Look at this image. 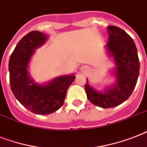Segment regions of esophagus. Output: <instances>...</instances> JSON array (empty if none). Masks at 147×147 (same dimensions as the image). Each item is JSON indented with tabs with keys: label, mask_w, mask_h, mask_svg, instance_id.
I'll return each mask as SVG.
<instances>
[{
	"label": "esophagus",
	"mask_w": 147,
	"mask_h": 147,
	"mask_svg": "<svg viewBox=\"0 0 147 147\" xmlns=\"http://www.w3.org/2000/svg\"><path fill=\"white\" fill-rule=\"evenodd\" d=\"M88 71V69L87 66H82L81 68V71L82 72V73H85V72H87Z\"/></svg>",
	"instance_id": "esophagus-1"
}]
</instances>
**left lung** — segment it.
Here are the masks:
<instances>
[{"mask_svg": "<svg viewBox=\"0 0 147 147\" xmlns=\"http://www.w3.org/2000/svg\"><path fill=\"white\" fill-rule=\"evenodd\" d=\"M107 29L109 41L107 48L117 65V83L105 92L93 89L88 80L85 86L90 102L103 108L115 107L127 100L137 85L140 73L137 49L132 38L117 26H110Z\"/></svg>", "mask_w": 147, "mask_h": 147, "instance_id": "8db88e82", "label": "left lung"}]
</instances>
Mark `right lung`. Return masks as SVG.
I'll list each match as a JSON object with an SVG mask.
<instances>
[{
    "instance_id": "1",
    "label": "right lung",
    "mask_w": 147,
    "mask_h": 147,
    "mask_svg": "<svg viewBox=\"0 0 147 147\" xmlns=\"http://www.w3.org/2000/svg\"><path fill=\"white\" fill-rule=\"evenodd\" d=\"M47 35L31 31L15 47L9 60L10 85L13 94L24 107L34 114H49L64 104L67 90L73 82L74 75L61 76L46 85H38L30 78L28 64L34 49L42 46Z\"/></svg>"
}]
</instances>
